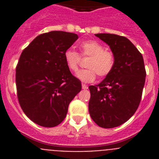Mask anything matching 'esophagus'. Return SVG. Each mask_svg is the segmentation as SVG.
Returning a JSON list of instances; mask_svg holds the SVG:
<instances>
[{"label": "esophagus", "instance_id": "34e87169", "mask_svg": "<svg viewBox=\"0 0 159 159\" xmlns=\"http://www.w3.org/2000/svg\"><path fill=\"white\" fill-rule=\"evenodd\" d=\"M82 88H83V89H84V90H86V89H88V85H86V84H82Z\"/></svg>", "mask_w": 159, "mask_h": 159}]
</instances>
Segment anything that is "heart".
Wrapping results in <instances>:
<instances>
[{
	"label": "heart",
	"instance_id": "b5f03b06",
	"mask_svg": "<svg viewBox=\"0 0 159 159\" xmlns=\"http://www.w3.org/2000/svg\"><path fill=\"white\" fill-rule=\"evenodd\" d=\"M81 54L84 57H91L87 64L88 69L80 70L76 73V77L82 82H92L97 74L100 77L108 75L115 66V56L110 51L105 50L104 46L96 40H85L80 44ZM64 60L68 69L71 71L78 70L80 61V55L74 50L67 49L64 52Z\"/></svg>",
	"mask_w": 159,
	"mask_h": 159
}]
</instances>
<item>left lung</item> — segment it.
Wrapping results in <instances>:
<instances>
[{"mask_svg":"<svg viewBox=\"0 0 159 159\" xmlns=\"http://www.w3.org/2000/svg\"><path fill=\"white\" fill-rule=\"evenodd\" d=\"M115 56L113 70L97 85L89 86L90 116L98 126L113 128L127 122L139 107L145 84L143 56L124 36L98 33Z\"/></svg>","mask_w":159,"mask_h":159,"instance_id":"obj_1","label":"left lung"}]
</instances>
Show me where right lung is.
I'll list each match as a JSON object with an SVG mask.
<instances>
[{"label": "right lung", "instance_id": "right-lung-1", "mask_svg": "<svg viewBox=\"0 0 159 159\" xmlns=\"http://www.w3.org/2000/svg\"><path fill=\"white\" fill-rule=\"evenodd\" d=\"M77 39L72 32H46L36 36L20 55L16 68L18 100L25 115L41 127L60 124L81 91L80 80L72 75L64 57Z\"/></svg>", "mask_w": 159, "mask_h": 159}]
</instances>
